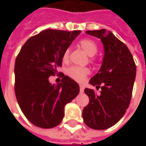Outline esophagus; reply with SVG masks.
Wrapping results in <instances>:
<instances>
[{
	"instance_id": "esophagus-1",
	"label": "esophagus",
	"mask_w": 146,
	"mask_h": 146,
	"mask_svg": "<svg viewBox=\"0 0 146 146\" xmlns=\"http://www.w3.org/2000/svg\"><path fill=\"white\" fill-rule=\"evenodd\" d=\"M84 86H83L82 84H80V93H84Z\"/></svg>"
}]
</instances>
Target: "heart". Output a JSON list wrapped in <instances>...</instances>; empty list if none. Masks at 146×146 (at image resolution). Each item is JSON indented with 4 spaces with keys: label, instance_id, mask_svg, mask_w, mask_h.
<instances>
[{
    "label": "heart",
    "instance_id": "obj_1",
    "mask_svg": "<svg viewBox=\"0 0 146 146\" xmlns=\"http://www.w3.org/2000/svg\"><path fill=\"white\" fill-rule=\"evenodd\" d=\"M80 45L89 56H93L97 53V51H98L97 45L92 40L84 39L82 40H80ZM68 57H69V50H66L64 52L62 58L64 61H66L68 59ZM67 73L72 79L75 80L78 82H82L85 79L86 76L89 73V70L88 68H84V67L72 66L68 70Z\"/></svg>",
    "mask_w": 146,
    "mask_h": 146
}]
</instances>
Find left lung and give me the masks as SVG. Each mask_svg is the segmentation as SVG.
I'll list each match as a JSON object with an SVG mask.
<instances>
[{"instance_id": "left-lung-1", "label": "left lung", "mask_w": 146, "mask_h": 146, "mask_svg": "<svg viewBox=\"0 0 146 146\" xmlns=\"http://www.w3.org/2000/svg\"><path fill=\"white\" fill-rule=\"evenodd\" d=\"M86 33L101 40L104 56L98 72L89 81L97 89L101 88V93L97 95L92 89H84L90 101L84 108L83 118L89 127L105 130L115 125L128 108L136 66L127 47L112 32L102 29L88 30Z\"/></svg>"}]
</instances>
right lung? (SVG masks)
<instances>
[{
	"mask_svg": "<svg viewBox=\"0 0 146 146\" xmlns=\"http://www.w3.org/2000/svg\"><path fill=\"white\" fill-rule=\"evenodd\" d=\"M80 30H44L28 39L15 64V92L22 112L41 128H52L64 117V109L79 94L78 84L70 76L51 84L48 78L62 66L65 51Z\"/></svg>",
	"mask_w": 146,
	"mask_h": 146,
	"instance_id": "obj_1",
	"label": "right lung"
}]
</instances>
